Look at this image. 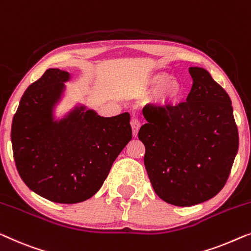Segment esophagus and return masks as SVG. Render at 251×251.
Segmentation results:
<instances>
[{
	"label": "esophagus",
	"mask_w": 251,
	"mask_h": 251,
	"mask_svg": "<svg viewBox=\"0 0 251 251\" xmlns=\"http://www.w3.org/2000/svg\"><path fill=\"white\" fill-rule=\"evenodd\" d=\"M130 125H131V129H132L133 136L137 137L138 131H139V128H140V122L138 121V119L132 118L131 119V122H130Z\"/></svg>",
	"instance_id": "obj_1"
}]
</instances>
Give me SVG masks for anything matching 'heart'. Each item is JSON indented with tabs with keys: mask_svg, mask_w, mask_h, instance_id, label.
<instances>
[{
	"mask_svg": "<svg viewBox=\"0 0 251 251\" xmlns=\"http://www.w3.org/2000/svg\"><path fill=\"white\" fill-rule=\"evenodd\" d=\"M148 88L155 89L152 100L161 106L174 105L181 100L184 93V86L177 78H170L166 72H156L146 82Z\"/></svg>",
	"mask_w": 251,
	"mask_h": 251,
	"instance_id": "heart-1",
	"label": "heart"
}]
</instances>
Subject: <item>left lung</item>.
<instances>
[{"instance_id":"8db88e82","label":"left lung","mask_w":251,"mask_h":251,"mask_svg":"<svg viewBox=\"0 0 251 251\" xmlns=\"http://www.w3.org/2000/svg\"><path fill=\"white\" fill-rule=\"evenodd\" d=\"M189 72L194 82L187 100L176 106L146 105L147 123L138 132L156 195L181 207L201 204L222 190L239 148L227 93L205 69L191 67Z\"/></svg>"}]
</instances>
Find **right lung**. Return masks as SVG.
Masks as SVG:
<instances>
[{"mask_svg": "<svg viewBox=\"0 0 251 251\" xmlns=\"http://www.w3.org/2000/svg\"><path fill=\"white\" fill-rule=\"evenodd\" d=\"M70 77L67 71L47 69L21 97L11 128L21 179L30 190L60 204L93 197L132 138L126 112L104 118L78 105L55 120L54 110Z\"/></svg>", "mask_w": 251, "mask_h": 251, "instance_id": "right-lung-1", "label": "right lung"}]
</instances>
